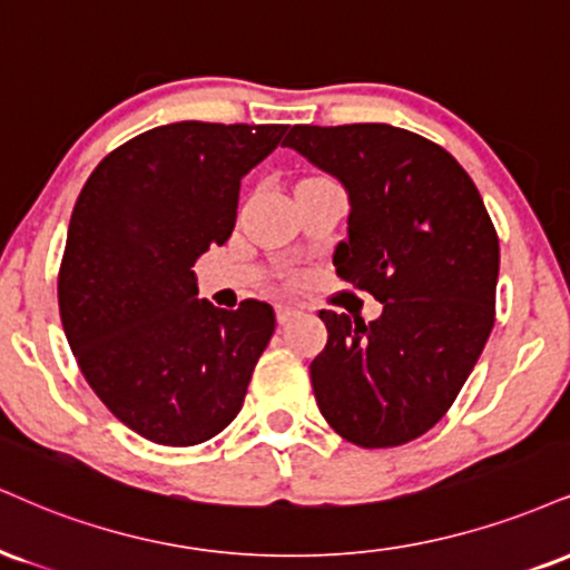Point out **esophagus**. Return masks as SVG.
I'll use <instances>...</instances> for the list:
<instances>
[{
	"label": "esophagus",
	"instance_id": "obj_1",
	"mask_svg": "<svg viewBox=\"0 0 570 570\" xmlns=\"http://www.w3.org/2000/svg\"><path fill=\"white\" fill-rule=\"evenodd\" d=\"M299 313H303V311H299V307L292 305V303H278V305H276V318H278V324H289V321L297 318Z\"/></svg>",
	"mask_w": 570,
	"mask_h": 570
}]
</instances>
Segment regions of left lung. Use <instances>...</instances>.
I'll return each instance as SVG.
<instances>
[{
	"instance_id": "1",
	"label": "left lung",
	"mask_w": 570,
	"mask_h": 570,
	"mask_svg": "<svg viewBox=\"0 0 570 570\" xmlns=\"http://www.w3.org/2000/svg\"><path fill=\"white\" fill-rule=\"evenodd\" d=\"M284 146L345 188L334 267L382 303L368 324L318 313L321 414L363 449L414 441L454 403L493 328L499 238L483 198L449 150L393 125H294Z\"/></svg>"
}]
</instances>
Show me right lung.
<instances>
[{"label":"right lung","mask_w":570,"mask_h":570,"mask_svg":"<svg viewBox=\"0 0 570 570\" xmlns=\"http://www.w3.org/2000/svg\"><path fill=\"white\" fill-rule=\"evenodd\" d=\"M286 125L175 121L108 154L81 188L58 278L89 387L137 435L196 445L244 406L276 328L267 303L198 299L194 263L236 225L242 177Z\"/></svg>","instance_id":"right-lung-1"}]
</instances>
